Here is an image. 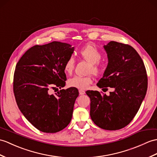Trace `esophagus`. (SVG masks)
Instances as JSON below:
<instances>
[{
  "label": "esophagus",
  "instance_id": "1",
  "mask_svg": "<svg viewBox=\"0 0 157 157\" xmlns=\"http://www.w3.org/2000/svg\"><path fill=\"white\" fill-rule=\"evenodd\" d=\"M79 93L80 95H83V94H84L86 92H85V91L82 90H79Z\"/></svg>",
  "mask_w": 157,
  "mask_h": 157
}]
</instances>
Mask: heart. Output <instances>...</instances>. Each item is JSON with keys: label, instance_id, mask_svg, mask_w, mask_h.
Instances as JSON below:
<instances>
[{"label": "heart", "instance_id": "1", "mask_svg": "<svg viewBox=\"0 0 157 157\" xmlns=\"http://www.w3.org/2000/svg\"><path fill=\"white\" fill-rule=\"evenodd\" d=\"M79 56L83 59L90 63L89 72H93L96 75L100 74L102 70L98 64L101 58V53L95 46L87 44L82 47L78 52ZM75 59L70 57L64 64V71L67 74H71L74 71L75 67ZM92 83V78L91 77H81L74 76L68 80L67 84L70 87H75L80 90H86Z\"/></svg>", "mask_w": 157, "mask_h": 157}]
</instances>
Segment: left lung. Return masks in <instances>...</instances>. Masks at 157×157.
<instances>
[{
    "label": "left lung",
    "mask_w": 157,
    "mask_h": 157,
    "mask_svg": "<svg viewBox=\"0 0 157 157\" xmlns=\"http://www.w3.org/2000/svg\"><path fill=\"white\" fill-rule=\"evenodd\" d=\"M104 48L108 63L97 86L110 87V95L87 90L90 98V116L100 128L116 130L132 121L147 94L148 79L143 59L130 45L110 41Z\"/></svg>",
    "instance_id": "obj_1"
}]
</instances>
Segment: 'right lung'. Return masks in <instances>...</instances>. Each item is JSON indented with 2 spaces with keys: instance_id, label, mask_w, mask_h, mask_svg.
<instances>
[{
  "instance_id": "add662e5",
  "label": "right lung",
  "mask_w": 157,
  "mask_h": 157,
  "mask_svg": "<svg viewBox=\"0 0 157 157\" xmlns=\"http://www.w3.org/2000/svg\"><path fill=\"white\" fill-rule=\"evenodd\" d=\"M74 51V47L59 41L35 45L17 63L13 91L17 105L28 121L41 132H57L71 122L78 90L71 87L55 95L49 92L65 86L64 64Z\"/></svg>"
}]
</instances>
